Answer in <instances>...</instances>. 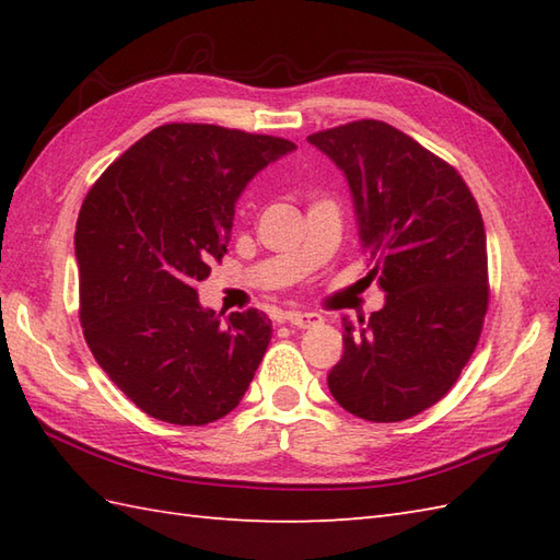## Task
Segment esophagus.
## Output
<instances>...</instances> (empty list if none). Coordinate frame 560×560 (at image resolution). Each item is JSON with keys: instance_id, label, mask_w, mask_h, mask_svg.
<instances>
[{"instance_id": "esophagus-1", "label": "esophagus", "mask_w": 560, "mask_h": 560, "mask_svg": "<svg viewBox=\"0 0 560 560\" xmlns=\"http://www.w3.org/2000/svg\"><path fill=\"white\" fill-rule=\"evenodd\" d=\"M287 323L299 329H313L323 323V317L315 313H287Z\"/></svg>"}]
</instances>
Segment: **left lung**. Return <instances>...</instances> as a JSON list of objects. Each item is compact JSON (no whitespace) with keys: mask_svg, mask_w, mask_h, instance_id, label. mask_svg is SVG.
Returning a JSON list of instances; mask_svg holds the SVG:
<instances>
[{"mask_svg":"<svg viewBox=\"0 0 560 560\" xmlns=\"http://www.w3.org/2000/svg\"><path fill=\"white\" fill-rule=\"evenodd\" d=\"M307 141L347 175L365 279L385 291L359 327L343 317L329 392L359 419H411L447 395L481 337L489 257L479 205L450 163L387 122L355 120Z\"/></svg>","mask_w":560,"mask_h":560,"instance_id":"left-lung-1","label":"left lung"}]
</instances>
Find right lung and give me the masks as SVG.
I'll return each mask as SVG.
<instances>
[{"mask_svg": "<svg viewBox=\"0 0 560 560\" xmlns=\"http://www.w3.org/2000/svg\"><path fill=\"white\" fill-rule=\"evenodd\" d=\"M293 149L219 125H161L83 199L74 233L83 337L153 419L219 421L253 383L271 319L255 307L221 319L199 305L197 283L225 255L245 185Z\"/></svg>", "mask_w": 560, "mask_h": 560, "instance_id": "1", "label": "right lung"}]
</instances>
